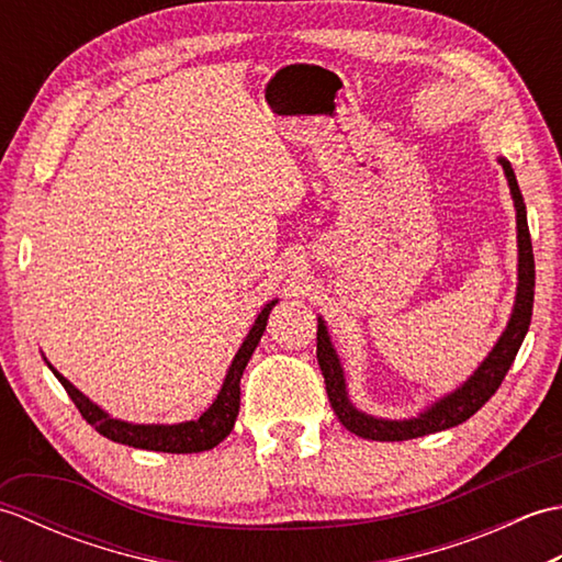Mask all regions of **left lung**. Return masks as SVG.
<instances>
[{"instance_id":"8db88e82","label":"left lung","mask_w":562,"mask_h":562,"mask_svg":"<svg viewBox=\"0 0 562 562\" xmlns=\"http://www.w3.org/2000/svg\"><path fill=\"white\" fill-rule=\"evenodd\" d=\"M503 164L512 200H515L517 210V248H519V268H517V296H515V308H512V316L507 321V328L503 336L495 342V348L487 352L481 367L463 381V384L447 393L445 398L435 401L429 408H425L417 417H408V420H384V417L367 415L357 411L350 396L348 386H345V374L340 360L333 348L330 336L326 330L324 318H318V333H316V357L321 364V372L326 379V393L328 401L336 411L338 420L355 432L357 437L374 439V441H403V439H415L425 437L432 432H441V429L457 427L469 420L473 413H479L483 405L491 401L493 393L503 384L505 374L509 372L512 362L521 348L524 336H527L529 324H531V308H533V284H536V270H533V250H531V236H529V224H527V205H524L521 190L517 186V176L512 171L507 159H497Z\"/></svg>"}]
</instances>
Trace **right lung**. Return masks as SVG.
Masks as SVG:
<instances>
[{
	"mask_svg": "<svg viewBox=\"0 0 562 562\" xmlns=\"http://www.w3.org/2000/svg\"><path fill=\"white\" fill-rule=\"evenodd\" d=\"M274 304H278V300H272L260 308L256 324L250 326L241 348H238V352L234 355L229 372H226L224 384L210 408L202 411L198 417H193V420H186L178 425H135V423L117 420V417H111L103 408H99L97 403L83 396L77 386H71L50 362H47V367L53 369V374L57 376L59 384L65 386L69 398L75 401L83 420H87L105 439L117 441V445L135 447V449H147V451H166V453L207 451L212 447H217L220 441L234 429L238 403H241L244 369L250 360V355H254V350L258 348L260 336L268 326V316Z\"/></svg>",
	"mask_w": 562,
	"mask_h": 562,
	"instance_id": "add662e5",
	"label": "right lung"
}]
</instances>
